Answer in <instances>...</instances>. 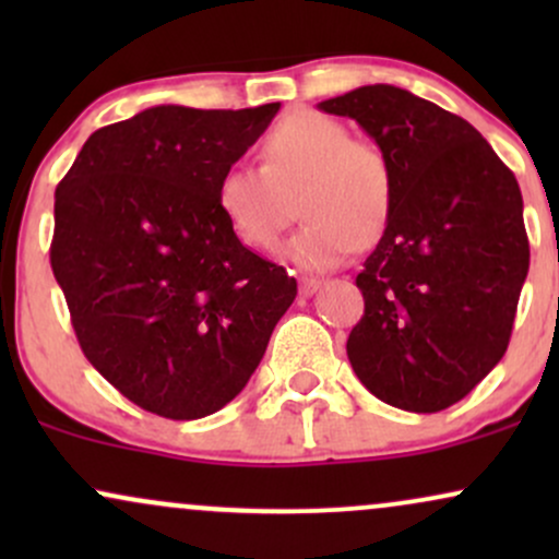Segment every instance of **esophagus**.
<instances>
[{"instance_id":"34e87169","label":"esophagus","mask_w":559,"mask_h":559,"mask_svg":"<svg viewBox=\"0 0 559 559\" xmlns=\"http://www.w3.org/2000/svg\"><path fill=\"white\" fill-rule=\"evenodd\" d=\"M320 286H323V281H320V278H307V275H305V278H299V294H301V297H312V294H316Z\"/></svg>"}]
</instances>
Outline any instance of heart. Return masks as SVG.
<instances>
[{
	"instance_id": "1",
	"label": "heart",
	"mask_w": 559,
	"mask_h": 559,
	"mask_svg": "<svg viewBox=\"0 0 559 559\" xmlns=\"http://www.w3.org/2000/svg\"><path fill=\"white\" fill-rule=\"evenodd\" d=\"M262 168L230 165L215 183V204L249 249H273L292 221V199L305 217L284 258L301 271H329L381 239L394 210V168L370 139L331 115L299 110L260 144Z\"/></svg>"
}]
</instances>
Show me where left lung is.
<instances>
[{
  "mask_svg": "<svg viewBox=\"0 0 559 559\" xmlns=\"http://www.w3.org/2000/svg\"><path fill=\"white\" fill-rule=\"evenodd\" d=\"M318 107L357 120L394 168L389 226L357 273L352 368L391 407H452L510 344L531 260L521 186L467 120L404 88L360 86Z\"/></svg>",
  "mask_w": 559,
  "mask_h": 559,
  "instance_id": "obj_1",
  "label": "left lung"
}]
</instances>
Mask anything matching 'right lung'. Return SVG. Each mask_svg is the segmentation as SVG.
Here are the masks:
<instances>
[{
    "label": "right lung",
    "mask_w": 559,
    "mask_h": 559,
    "mask_svg": "<svg viewBox=\"0 0 559 559\" xmlns=\"http://www.w3.org/2000/svg\"><path fill=\"white\" fill-rule=\"evenodd\" d=\"M278 107H150L94 131L55 191L49 260L83 355L159 418L226 407L297 297L215 204Z\"/></svg>",
    "instance_id": "obj_1"
}]
</instances>
